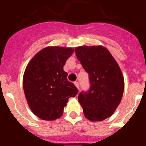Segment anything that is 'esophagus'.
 <instances>
[{"label": "esophagus", "instance_id": "1", "mask_svg": "<svg viewBox=\"0 0 146 146\" xmlns=\"http://www.w3.org/2000/svg\"><path fill=\"white\" fill-rule=\"evenodd\" d=\"M74 86H75L76 87H77V89H79V88H80L79 82H74Z\"/></svg>", "mask_w": 146, "mask_h": 146}]
</instances>
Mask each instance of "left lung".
Instances as JSON below:
<instances>
[{"label": "left lung", "mask_w": 146, "mask_h": 146, "mask_svg": "<svg viewBox=\"0 0 146 146\" xmlns=\"http://www.w3.org/2000/svg\"><path fill=\"white\" fill-rule=\"evenodd\" d=\"M75 53L91 82L88 92H81L78 102L88 119L102 121L111 116L121 102L124 90L122 72L104 46H80Z\"/></svg>", "instance_id": "8db88e82"}]
</instances>
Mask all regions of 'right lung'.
Instances as JSON below:
<instances>
[{
    "instance_id": "obj_1",
    "label": "right lung",
    "mask_w": 146,
    "mask_h": 146,
    "mask_svg": "<svg viewBox=\"0 0 146 146\" xmlns=\"http://www.w3.org/2000/svg\"><path fill=\"white\" fill-rule=\"evenodd\" d=\"M72 47L49 46L32 58L23 74V90L31 111L44 121L60 118L70 97L78 90L67 80L64 71L67 59L72 55Z\"/></svg>"
}]
</instances>
